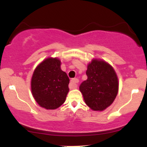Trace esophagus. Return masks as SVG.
Listing matches in <instances>:
<instances>
[{
  "label": "esophagus",
  "instance_id": "34e87169",
  "mask_svg": "<svg viewBox=\"0 0 147 147\" xmlns=\"http://www.w3.org/2000/svg\"><path fill=\"white\" fill-rule=\"evenodd\" d=\"M79 82V79L75 78V79H72L71 81H70V83L69 84V88L70 89H75L77 87V83Z\"/></svg>",
  "mask_w": 147,
  "mask_h": 147
}]
</instances>
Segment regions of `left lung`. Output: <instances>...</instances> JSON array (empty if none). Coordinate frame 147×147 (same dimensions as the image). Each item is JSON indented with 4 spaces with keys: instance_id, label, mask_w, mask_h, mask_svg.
I'll return each mask as SVG.
<instances>
[{
    "instance_id": "left-lung-1",
    "label": "left lung",
    "mask_w": 147,
    "mask_h": 147,
    "mask_svg": "<svg viewBox=\"0 0 147 147\" xmlns=\"http://www.w3.org/2000/svg\"><path fill=\"white\" fill-rule=\"evenodd\" d=\"M86 75L88 79L79 86L84 102L92 111L105 110L113 104L117 95V74L105 61L94 59L88 64Z\"/></svg>"
}]
</instances>
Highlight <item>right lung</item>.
Segmentation results:
<instances>
[{
  "label": "right lung",
  "instance_id": "1",
  "mask_svg": "<svg viewBox=\"0 0 147 147\" xmlns=\"http://www.w3.org/2000/svg\"><path fill=\"white\" fill-rule=\"evenodd\" d=\"M70 79L61 69L58 58L48 57L38 64L31 79L34 98L41 107L54 110L65 102Z\"/></svg>",
  "mask_w": 147,
  "mask_h": 147
}]
</instances>
